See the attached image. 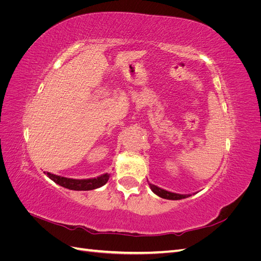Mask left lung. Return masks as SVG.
Listing matches in <instances>:
<instances>
[{"mask_svg":"<svg viewBox=\"0 0 261 261\" xmlns=\"http://www.w3.org/2000/svg\"><path fill=\"white\" fill-rule=\"evenodd\" d=\"M149 186L150 188H151V191L158 195L159 197H161V198H164V199H170V200H179V199H184V198H187V197H189L191 195H180V194H175V193H171V192H168L165 191V189H162L160 187H158L155 185H152L149 183Z\"/></svg>","mask_w":261,"mask_h":261,"instance_id":"obj_1","label":"left lung"}]
</instances>
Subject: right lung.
<instances>
[{
    "label": "right lung",
    "instance_id": "1",
    "mask_svg": "<svg viewBox=\"0 0 261 261\" xmlns=\"http://www.w3.org/2000/svg\"><path fill=\"white\" fill-rule=\"evenodd\" d=\"M49 178H51L54 183L59 184L72 191H91L101 186H103L110 178V174L106 173L103 175H100L94 178H87V179H75V178H67L59 176L55 174H51L49 172H43Z\"/></svg>",
    "mask_w": 261,
    "mask_h": 261
}]
</instances>
